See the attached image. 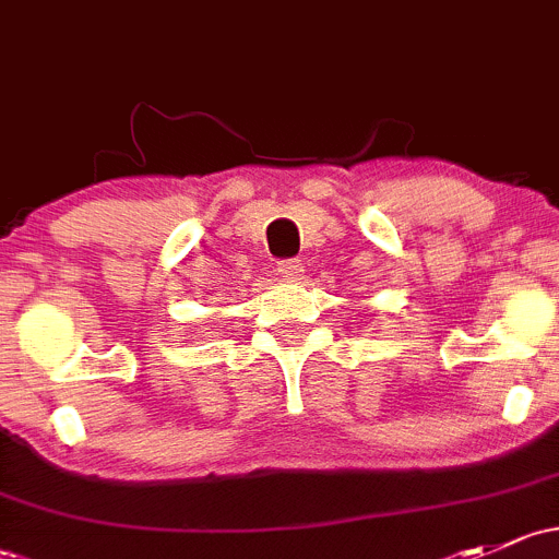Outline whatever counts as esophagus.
Masks as SVG:
<instances>
[{
    "label": "esophagus",
    "instance_id": "esophagus-1",
    "mask_svg": "<svg viewBox=\"0 0 559 559\" xmlns=\"http://www.w3.org/2000/svg\"><path fill=\"white\" fill-rule=\"evenodd\" d=\"M278 275H284L286 281H299V275H302V262L299 260L278 262Z\"/></svg>",
    "mask_w": 559,
    "mask_h": 559
}]
</instances>
